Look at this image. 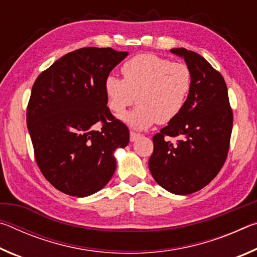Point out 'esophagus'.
<instances>
[{
	"label": "esophagus",
	"mask_w": 257,
	"mask_h": 257,
	"mask_svg": "<svg viewBox=\"0 0 257 257\" xmlns=\"http://www.w3.org/2000/svg\"><path fill=\"white\" fill-rule=\"evenodd\" d=\"M139 136H141L139 134L135 133V132H130V142H135Z\"/></svg>",
	"instance_id": "1"
}]
</instances>
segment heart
Returning <instances> with one entry per match:
<instances>
[{
    "label": "heart",
    "instance_id": "1",
    "mask_svg": "<svg viewBox=\"0 0 257 257\" xmlns=\"http://www.w3.org/2000/svg\"><path fill=\"white\" fill-rule=\"evenodd\" d=\"M123 80L108 76L104 81L107 105L120 114L132 105L136 96L138 105L122 115L129 127L143 130L169 123L185 107L193 86L189 67L171 62L152 53H141L121 67Z\"/></svg>",
    "mask_w": 257,
    "mask_h": 257
}]
</instances>
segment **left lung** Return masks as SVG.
Instances as JSON below:
<instances>
[{"label": "left lung", "mask_w": 257, "mask_h": 257, "mask_svg": "<svg viewBox=\"0 0 257 257\" xmlns=\"http://www.w3.org/2000/svg\"><path fill=\"white\" fill-rule=\"evenodd\" d=\"M171 53L185 60L193 86L185 107L153 137L152 176L164 189L189 195L210 184L227 159L232 110L223 77L202 55L186 49ZM177 137L172 143L168 139Z\"/></svg>", "instance_id": "obj_1"}]
</instances>
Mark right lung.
Listing matches in <instances>:
<instances>
[{
  "instance_id": "obj_1",
  "label": "right lung",
  "mask_w": 257,
  "mask_h": 257,
  "mask_svg": "<svg viewBox=\"0 0 257 257\" xmlns=\"http://www.w3.org/2000/svg\"><path fill=\"white\" fill-rule=\"evenodd\" d=\"M128 52L84 47L43 71L32 89L27 127L44 177L70 196L101 190L115 171L114 151L129 143V130L111 114L104 81ZM101 120V131L93 125Z\"/></svg>"
}]
</instances>
